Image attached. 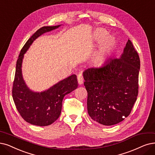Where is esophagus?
Masks as SVG:
<instances>
[{
	"instance_id": "esophagus-1",
	"label": "esophagus",
	"mask_w": 155,
	"mask_h": 155,
	"mask_svg": "<svg viewBox=\"0 0 155 155\" xmlns=\"http://www.w3.org/2000/svg\"><path fill=\"white\" fill-rule=\"evenodd\" d=\"M78 84L79 85H81L83 84L84 79H83V76L81 74H79L78 75Z\"/></svg>"
}]
</instances>
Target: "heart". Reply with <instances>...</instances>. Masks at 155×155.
Here are the masks:
<instances>
[{
	"label": "heart",
	"instance_id": "1",
	"mask_svg": "<svg viewBox=\"0 0 155 155\" xmlns=\"http://www.w3.org/2000/svg\"><path fill=\"white\" fill-rule=\"evenodd\" d=\"M107 34V31L103 28L96 29L93 35V38L96 42L101 41ZM116 46V42L112 36L105 38L99 46L98 50L94 54L91 58L92 63L95 67H101L106 62L109 55L113 53Z\"/></svg>",
	"mask_w": 155,
	"mask_h": 155
}]
</instances>
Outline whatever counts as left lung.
<instances>
[{
    "label": "left lung",
    "mask_w": 155,
    "mask_h": 155,
    "mask_svg": "<svg viewBox=\"0 0 155 155\" xmlns=\"http://www.w3.org/2000/svg\"><path fill=\"white\" fill-rule=\"evenodd\" d=\"M139 70V54L128 39L118 58L83 72L88 113L92 120L110 126L130 114L138 95Z\"/></svg>",
    "instance_id": "obj_1"
}]
</instances>
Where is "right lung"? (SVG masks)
I'll use <instances>...</instances> for the list:
<instances>
[{"mask_svg": "<svg viewBox=\"0 0 155 155\" xmlns=\"http://www.w3.org/2000/svg\"><path fill=\"white\" fill-rule=\"evenodd\" d=\"M61 26L43 27L32 35L20 51L16 62L13 86V98L18 112L23 118L36 126H48L56 121L60 115L65 95L78 88L76 74H72L50 88L41 92L30 90L23 78L22 62L24 54L39 36Z\"/></svg>", "mask_w": 155, "mask_h": 155, "instance_id": "obj_1", "label": "right lung"}]
</instances>
